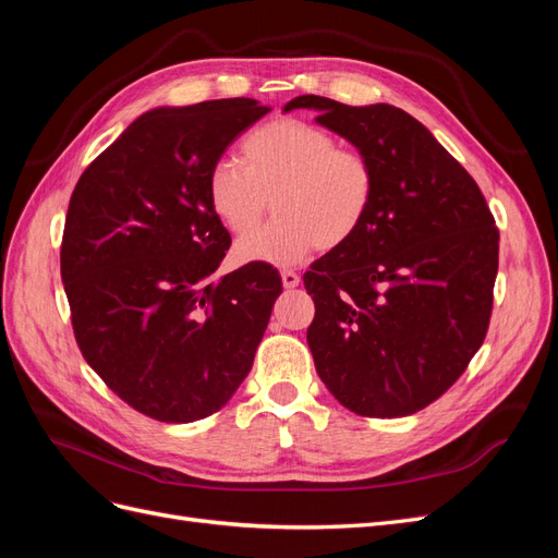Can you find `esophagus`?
<instances>
[{"label":"esophagus","instance_id":"1","mask_svg":"<svg viewBox=\"0 0 558 558\" xmlns=\"http://www.w3.org/2000/svg\"><path fill=\"white\" fill-rule=\"evenodd\" d=\"M281 281H283V289H295V286H300V275L295 269H283Z\"/></svg>","mask_w":558,"mask_h":558}]
</instances>
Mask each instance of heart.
I'll return each mask as SVG.
<instances>
[{
    "label": "heart",
    "instance_id": "b5f03b06",
    "mask_svg": "<svg viewBox=\"0 0 558 558\" xmlns=\"http://www.w3.org/2000/svg\"><path fill=\"white\" fill-rule=\"evenodd\" d=\"M240 163L221 160L209 172L207 193L218 221L242 238L257 227L269 198L278 216L238 244L234 256L242 263L289 265L314 246H342L373 209V160L298 118H277L248 132Z\"/></svg>",
    "mask_w": 558,
    "mask_h": 558
}]
</instances>
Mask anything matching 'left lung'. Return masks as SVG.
<instances>
[{
    "mask_svg": "<svg viewBox=\"0 0 558 558\" xmlns=\"http://www.w3.org/2000/svg\"><path fill=\"white\" fill-rule=\"evenodd\" d=\"M373 160V209L353 238L312 263L307 328L316 373L347 410L393 418L428 408L482 347L494 307L498 228L463 165L391 105L300 95Z\"/></svg>",
    "mask_w": 558,
    "mask_h": 558,
    "instance_id": "1",
    "label": "left lung"
}]
</instances>
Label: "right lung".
I'll return each mask as SVG.
<instances>
[{
  "instance_id": "1",
  "label": "right lung",
  "mask_w": 558,
  "mask_h": 558,
  "mask_svg": "<svg viewBox=\"0 0 558 558\" xmlns=\"http://www.w3.org/2000/svg\"><path fill=\"white\" fill-rule=\"evenodd\" d=\"M267 111L248 97L150 109L86 167L66 209L60 275L76 344L118 398L165 424L223 408L281 293L267 263L209 279L230 248L209 172Z\"/></svg>"
}]
</instances>
